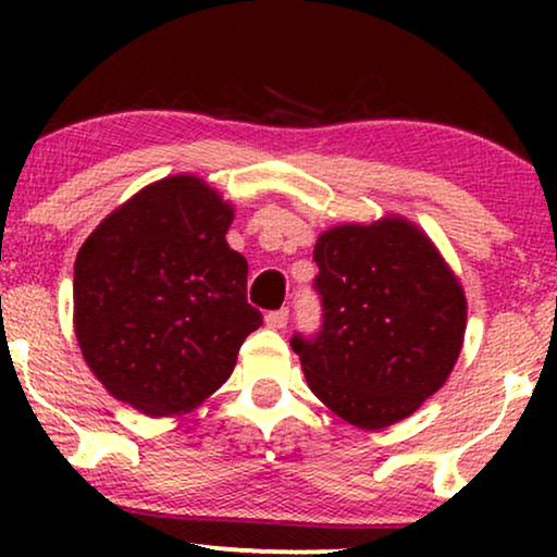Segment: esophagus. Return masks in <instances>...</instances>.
<instances>
[{"label": "esophagus", "instance_id": "1", "mask_svg": "<svg viewBox=\"0 0 557 557\" xmlns=\"http://www.w3.org/2000/svg\"><path fill=\"white\" fill-rule=\"evenodd\" d=\"M288 322V309H276V311H269L265 314V326H271V330H284Z\"/></svg>", "mask_w": 557, "mask_h": 557}]
</instances>
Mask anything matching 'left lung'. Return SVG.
I'll return each mask as SVG.
<instances>
[{
	"mask_svg": "<svg viewBox=\"0 0 557 557\" xmlns=\"http://www.w3.org/2000/svg\"><path fill=\"white\" fill-rule=\"evenodd\" d=\"M314 261L322 332L292 339L311 393L364 431L413 416L461 355V281L429 235L400 215L330 227Z\"/></svg>",
	"mask_w": 557,
	"mask_h": 557,
	"instance_id": "1",
	"label": "left lung"
}]
</instances>
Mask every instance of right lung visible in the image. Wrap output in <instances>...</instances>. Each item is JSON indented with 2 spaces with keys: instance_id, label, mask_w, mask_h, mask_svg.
Returning a JSON list of instances; mask_svg holds the SVG:
<instances>
[{
  "instance_id": "obj_1",
  "label": "right lung",
  "mask_w": 557,
  "mask_h": 557,
  "mask_svg": "<svg viewBox=\"0 0 557 557\" xmlns=\"http://www.w3.org/2000/svg\"><path fill=\"white\" fill-rule=\"evenodd\" d=\"M233 215L197 174H170L119 205L78 250L83 360L144 416H182L208 400L263 324L246 299V258L225 240Z\"/></svg>"
}]
</instances>
